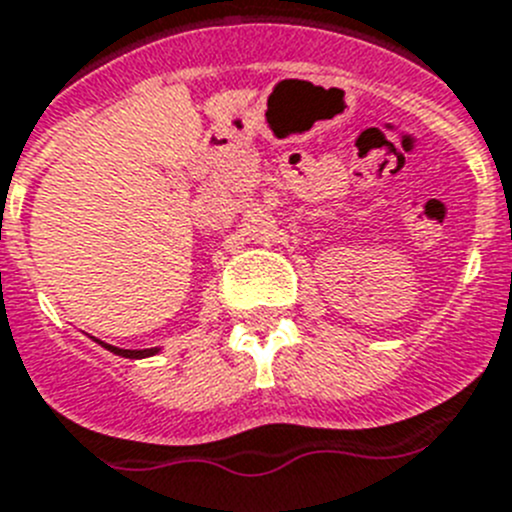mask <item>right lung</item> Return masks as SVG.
Wrapping results in <instances>:
<instances>
[{
	"mask_svg": "<svg viewBox=\"0 0 512 512\" xmlns=\"http://www.w3.org/2000/svg\"><path fill=\"white\" fill-rule=\"evenodd\" d=\"M103 348L111 350V353L121 355V358H131V360H139V358H149V355H157L159 348H147V350H121V348H114V345H109V342H101Z\"/></svg>",
	"mask_w": 512,
	"mask_h": 512,
	"instance_id": "add662e5",
	"label": "right lung"
}]
</instances>
